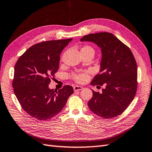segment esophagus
<instances>
[{"mask_svg": "<svg viewBox=\"0 0 152 152\" xmlns=\"http://www.w3.org/2000/svg\"><path fill=\"white\" fill-rule=\"evenodd\" d=\"M74 90L75 91H78V90H81L82 89H83V88L82 87V86H77V85H76L74 86Z\"/></svg>", "mask_w": 152, "mask_h": 152, "instance_id": "obj_1", "label": "esophagus"}]
</instances>
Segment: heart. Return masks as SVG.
<instances>
[{"mask_svg": "<svg viewBox=\"0 0 152 152\" xmlns=\"http://www.w3.org/2000/svg\"><path fill=\"white\" fill-rule=\"evenodd\" d=\"M81 55H92L93 56L95 54V50L92 46L90 45H85L81 48L80 50ZM71 78L77 83H83L88 80V75L87 72H78L74 73L71 76Z\"/></svg>", "mask_w": 152, "mask_h": 152, "instance_id": "heart-1", "label": "heart"}]
</instances>
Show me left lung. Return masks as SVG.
I'll use <instances>...</instances> for the list:
<instances>
[{"label":"left lung","instance_id":"obj_1","mask_svg":"<svg viewBox=\"0 0 152 152\" xmlns=\"http://www.w3.org/2000/svg\"><path fill=\"white\" fill-rule=\"evenodd\" d=\"M91 41L101 48V72L91 85H105L102 94L93 90L88 102L95 115L108 119L122 114L135 97L137 88L136 61L129 48L110 32L84 36L81 41Z\"/></svg>","mask_w":152,"mask_h":152}]
</instances>
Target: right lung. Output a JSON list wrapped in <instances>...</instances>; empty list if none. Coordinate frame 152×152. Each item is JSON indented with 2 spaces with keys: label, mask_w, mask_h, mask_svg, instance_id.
Segmentation results:
<instances>
[{
  "label": "right lung",
  "mask_w": 152,
  "mask_h": 152,
  "mask_svg": "<svg viewBox=\"0 0 152 152\" xmlns=\"http://www.w3.org/2000/svg\"><path fill=\"white\" fill-rule=\"evenodd\" d=\"M72 39L37 43L15 64L12 82L15 94L24 111L36 120L45 121L58 114L74 92L70 85L58 90L48 87L58 71L60 53Z\"/></svg>",
  "instance_id": "1"
}]
</instances>
